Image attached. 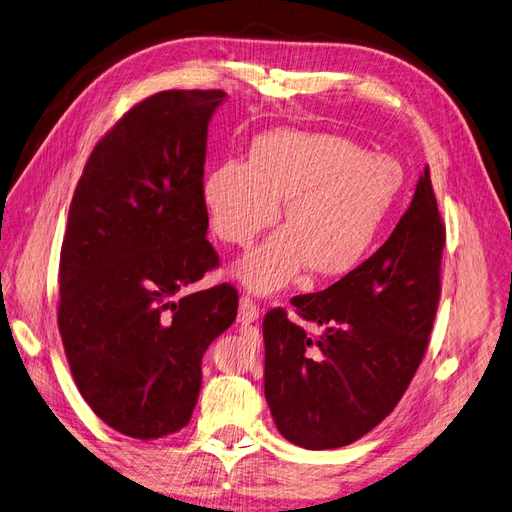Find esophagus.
<instances>
[{"label":"esophagus","mask_w":512,"mask_h":512,"mask_svg":"<svg viewBox=\"0 0 512 512\" xmlns=\"http://www.w3.org/2000/svg\"><path fill=\"white\" fill-rule=\"evenodd\" d=\"M257 319H259V306L251 298H246V295H242V298H240V308H238V323L251 325Z\"/></svg>","instance_id":"1"}]
</instances>
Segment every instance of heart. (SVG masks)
Segmentation results:
<instances>
[{
  "instance_id": "1",
  "label": "heart",
  "mask_w": 512,
  "mask_h": 512,
  "mask_svg": "<svg viewBox=\"0 0 512 512\" xmlns=\"http://www.w3.org/2000/svg\"><path fill=\"white\" fill-rule=\"evenodd\" d=\"M402 187L398 163L327 134L276 129L259 136L246 163L227 159L202 180L214 236L249 246L280 217L287 227L236 268L244 287L268 295L295 283L306 268L342 278L372 253Z\"/></svg>"
}]
</instances>
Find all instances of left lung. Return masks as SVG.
<instances>
[{"mask_svg": "<svg viewBox=\"0 0 512 512\" xmlns=\"http://www.w3.org/2000/svg\"><path fill=\"white\" fill-rule=\"evenodd\" d=\"M444 223L430 170L387 242L319 293L263 317V385L278 432L298 447H346L398 406L425 355L440 300Z\"/></svg>", "mask_w": 512, "mask_h": 512, "instance_id": "1", "label": "left lung"}]
</instances>
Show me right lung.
<instances>
[{
  "label": "right lung",
  "mask_w": 512,
  "mask_h": 512,
  "mask_svg": "<svg viewBox=\"0 0 512 512\" xmlns=\"http://www.w3.org/2000/svg\"><path fill=\"white\" fill-rule=\"evenodd\" d=\"M225 91H161L95 144L76 185L59 263V332L74 383L112 430L178 432L202 357L236 321L238 291L174 300L219 266L202 202L208 123Z\"/></svg>",
  "instance_id": "obj_1"
}]
</instances>
